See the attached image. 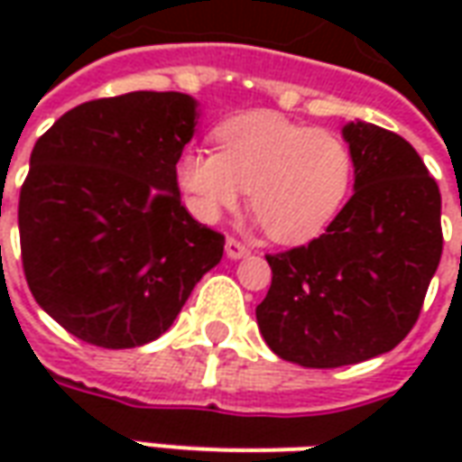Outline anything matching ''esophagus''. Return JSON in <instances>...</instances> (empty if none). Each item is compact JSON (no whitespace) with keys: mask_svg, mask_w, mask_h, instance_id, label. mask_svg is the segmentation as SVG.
Segmentation results:
<instances>
[{"mask_svg":"<svg viewBox=\"0 0 462 462\" xmlns=\"http://www.w3.org/2000/svg\"><path fill=\"white\" fill-rule=\"evenodd\" d=\"M225 252H227V257H230V260H242V257H247V254H250V247H247V245H242L240 240H235V237H227V242H225Z\"/></svg>","mask_w":462,"mask_h":462,"instance_id":"esophagus-1","label":"esophagus"}]
</instances>
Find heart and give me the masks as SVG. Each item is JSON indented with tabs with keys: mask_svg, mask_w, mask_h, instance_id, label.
I'll return each instance as SVG.
<instances>
[{
	"mask_svg": "<svg viewBox=\"0 0 462 462\" xmlns=\"http://www.w3.org/2000/svg\"><path fill=\"white\" fill-rule=\"evenodd\" d=\"M217 152L188 148L175 180L188 208L215 222L250 190V208L272 240L301 245L337 220L354 180V152L337 131L252 111L215 128Z\"/></svg>",
	"mask_w": 462,
	"mask_h": 462,
	"instance_id": "obj_1",
	"label": "heart"
}]
</instances>
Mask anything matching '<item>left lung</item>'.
I'll list each match as a JSON object with an SVG mask.
<instances>
[{"instance_id":"left-lung-1","label":"left lung","mask_w":462,"mask_h":462,"mask_svg":"<svg viewBox=\"0 0 462 462\" xmlns=\"http://www.w3.org/2000/svg\"><path fill=\"white\" fill-rule=\"evenodd\" d=\"M354 195L324 235L267 254L272 284L257 307L267 346L307 368L386 354L413 329L443 252L440 190L398 133L351 121Z\"/></svg>"}]
</instances>
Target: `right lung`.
<instances>
[{
	"label": "right lung",
	"mask_w": 462,
	"mask_h": 462,
	"mask_svg": "<svg viewBox=\"0 0 462 462\" xmlns=\"http://www.w3.org/2000/svg\"><path fill=\"white\" fill-rule=\"evenodd\" d=\"M198 101L133 91L71 108L36 141L19 240L36 304L86 344L133 348L171 329L225 237L180 202L175 162Z\"/></svg>",
	"instance_id": "add662e5"
}]
</instances>
